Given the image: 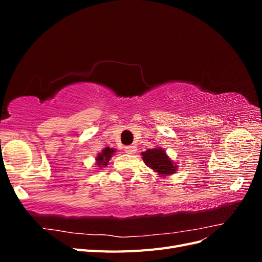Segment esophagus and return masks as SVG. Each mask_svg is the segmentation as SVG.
I'll return each instance as SVG.
<instances>
[{"instance_id": "34e87169", "label": "esophagus", "mask_w": 262, "mask_h": 262, "mask_svg": "<svg viewBox=\"0 0 262 262\" xmlns=\"http://www.w3.org/2000/svg\"><path fill=\"white\" fill-rule=\"evenodd\" d=\"M137 146L136 145H129V146H125L124 147V150H125V153H128V154H134L137 152Z\"/></svg>"}]
</instances>
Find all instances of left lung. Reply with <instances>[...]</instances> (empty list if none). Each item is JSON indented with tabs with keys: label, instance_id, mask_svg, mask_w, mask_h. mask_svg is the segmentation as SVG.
Here are the masks:
<instances>
[{
	"label": "left lung",
	"instance_id": "obj_1",
	"mask_svg": "<svg viewBox=\"0 0 262 262\" xmlns=\"http://www.w3.org/2000/svg\"><path fill=\"white\" fill-rule=\"evenodd\" d=\"M141 155L147 167L153 169L158 175H161V177L169 176L178 169V166L172 163L162 147L149 148L145 152H142Z\"/></svg>",
	"mask_w": 262,
	"mask_h": 262
}]
</instances>
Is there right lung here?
Wrapping results in <instances>:
<instances>
[{"label": "right lung", "instance_id": "right-lung-1", "mask_svg": "<svg viewBox=\"0 0 262 262\" xmlns=\"http://www.w3.org/2000/svg\"><path fill=\"white\" fill-rule=\"evenodd\" d=\"M116 152V149L110 148V147H106L101 150V152L97 155L96 157V164L98 167H102V166H107L108 162L112 156L114 155V153Z\"/></svg>", "mask_w": 262, "mask_h": 262}]
</instances>
